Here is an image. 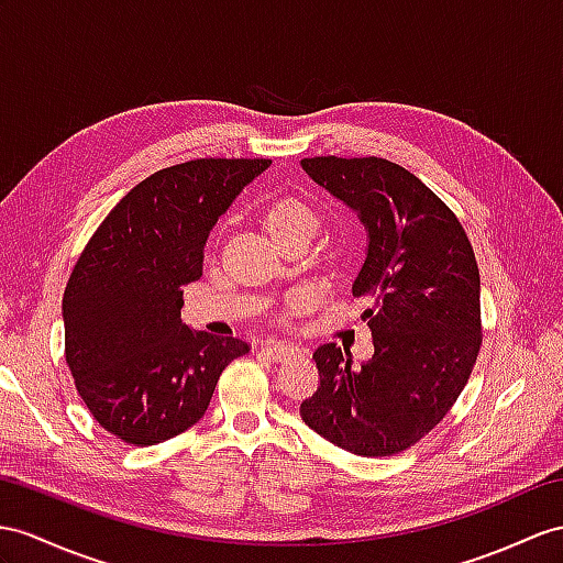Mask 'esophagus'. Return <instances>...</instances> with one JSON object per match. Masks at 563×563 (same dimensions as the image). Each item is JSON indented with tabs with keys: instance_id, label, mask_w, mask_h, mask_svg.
Here are the masks:
<instances>
[{
	"instance_id": "1",
	"label": "esophagus",
	"mask_w": 563,
	"mask_h": 563,
	"mask_svg": "<svg viewBox=\"0 0 563 563\" xmlns=\"http://www.w3.org/2000/svg\"><path fill=\"white\" fill-rule=\"evenodd\" d=\"M263 353L267 355V358L279 363V361L296 358V355L303 353V349L296 346V344H289V341H269V344L263 346Z\"/></svg>"
}]
</instances>
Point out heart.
<instances>
[{
  "label": "heart",
  "mask_w": 563,
  "mask_h": 563,
  "mask_svg": "<svg viewBox=\"0 0 563 563\" xmlns=\"http://www.w3.org/2000/svg\"><path fill=\"white\" fill-rule=\"evenodd\" d=\"M265 224L274 241L289 234H300V231L314 234V229H318V214H314V210L303 200L282 198L269 205V210L265 214Z\"/></svg>",
  "instance_id": "b5f03b06"
}]
</instances>
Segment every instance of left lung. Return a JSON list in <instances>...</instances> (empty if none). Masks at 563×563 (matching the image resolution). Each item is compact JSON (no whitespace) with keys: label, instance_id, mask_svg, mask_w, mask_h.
Listing matches in <instances>:
<instances>
[{"label":"left lung","instance_id":"obj_1","mask_svg":"<svg viewBox=\"0 0 563 563\" xmlns=\"http://www.w3.org/2000/svg\"><path fill=\"white\" fill-rule=\"evenodd\" d=\"M300 167L367 231L353 296L373 358L322 344L320 387L300 404L310 430L358 456L413 446L454 406L479 351V272L456 214L418 176L382 157H306Z\"/></svg>","mask_w":563,"mask_h":563}]
</instances>
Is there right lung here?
<instances>
[{"label": "right lung", "mask_w": 563, "mask_h": 563, "mask_svg": "<svg viewBox=\"0 0 563 563\" xmlns=\"http://www.w3.org/2000/svg\"><path fill=\"white\" fill-rule=\"evenodd\" d=\"M272 159H194L123 196L68 277L66 363L107 432L135 446L196 424L222 369L249 344L181 320L184 286L202 277L217 219Z\"/></svg>", "instance_id": "obj_1"}]
</instances>
